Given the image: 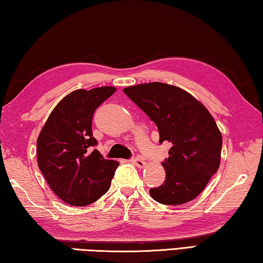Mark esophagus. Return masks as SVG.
Instances as JSON below:
<instances>
[{
  "instance_id": "34e87169",
  "label": "esophagus",
  "mask_w": 263,
  "mask_h": 263,
  "mask_svg": "<svg viewBox=\"0 0 263 263\" xmlns=\"http://www.w3.org/2000/svg\"><path fill=\"white\" fill-rule=\"evenodd\" d=\"M132 161H133L134 165H136L137 167H140V168H143V167H144V166L146 165V162H145L144 160H143L141 157H135V158H133Z\"/></svg>"
}]
</instances>
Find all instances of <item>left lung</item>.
Wrapping results in <instances>:
<instances>
[{
	"label": "left lung",
	"instance_id": "left-lung-1",
	"mask_svg": "<svg viewBox=\"0 0 263 263\" xmlns=\"http://www.w3.org/2000/svg\"><path fill=\"white\" fill-rule=\"evenodd\" d=\"M159 130V142H170V157L162 162L166 180L150 189L163 205H182L205 189L219 170L222 135L209 110L189 92L162 82L123 89Z\"/></svg>",
	"mask_w": 263,
	"mask_h": 263
}]
</instances>
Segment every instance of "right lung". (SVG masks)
Segmentation results:
<instances>
[{"label": "right lung", "instance_id": "right-lung-1", "mask_svg": "<svg viewBox=\"0 0 263 263\" xmlns=\"http://www.w3.org/2000/svg\"><path fill=\"white\" fill-rule=\"evenodd\" d=\"M116 92L115 87L78 89L59 102L37 137V165L58 198L86 206L106 193L119 166L104 159L92 136L96 108Z\"/></svg>", "mask_w": 263, "mask_h": 263}]
</instances>
